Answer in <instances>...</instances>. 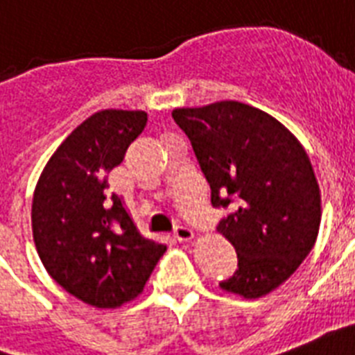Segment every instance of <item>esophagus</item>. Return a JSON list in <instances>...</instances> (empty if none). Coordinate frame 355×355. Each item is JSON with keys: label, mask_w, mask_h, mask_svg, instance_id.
<instances>
[{"label": "esophagus", "mask_w": 355, "mask_h": 355, "mask_svg": "<svg viewBox=\"0 0 355 355\" xmlns=\"http://www.w3.org/2000/svg\"><path fill=\"white\" fill-rule=\"evenodd\" d=\"M193 230L189 226H184V224H178L177 227H175V237H177V241H180V243H187V241H191L193 239Z\"/></svg>", "instance_id": "34e87169"}]
</instances>
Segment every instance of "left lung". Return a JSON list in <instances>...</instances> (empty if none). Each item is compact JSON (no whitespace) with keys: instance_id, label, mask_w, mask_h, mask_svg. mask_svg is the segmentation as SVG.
<instances>
[{"instance_id":"obj_1","label":"left lung","mask_w":355,"mask_h":355,"mask_svg":"<svg viewBox=\"0 0 355 355\" xmlns=\"http://www.w3.org/2000/svg\"><path fill=\"white\" fill-rule=\"evenodd\" d=\"M171 116L191 142L213 207H232L217 230L235 248L239 268L218 286L246 299L266 295L318 239L321 191L306 151L268 112L233 100Z\"/></svg>"}]
</instances>
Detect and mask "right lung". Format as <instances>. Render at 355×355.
I'll list each match as a JSON object with an SVG mask.
<instances>
[{"label": "right lung", "mask_w": 355, "mask_h": 355, "mask_svg": "<svg viewBox=\"0 0 355 355\" xmlns=\"http://www.w3.org/2000/svg\"><path fill=\"white\" fill-rule=\"evenodd\" d=\"M148 123V112L105 109L82 122L43 168L33 237L49 275L80 301L116 308L142 293L164 244L146 239L107 175Z\"/></svg>", "instance_id": "obj_1"}]
</instances>
